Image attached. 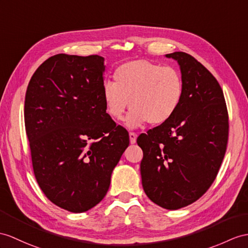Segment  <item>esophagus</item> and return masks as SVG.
Here are the masks:
<instances>
[{"instance_id":"1","label":"esophagus","mask_w":248,"mask_h":248,"mask_svg":"<svg viewBox=\"0 0 248 248\" xmlns=\"http://www.w3.org/2000/svg\"><path fill=\"white\" fill-rule=\"evenodd\" d=\"M129 141L131 144H135L137 141V135L135 132H129Z\"/></svg>"}]
</instances>
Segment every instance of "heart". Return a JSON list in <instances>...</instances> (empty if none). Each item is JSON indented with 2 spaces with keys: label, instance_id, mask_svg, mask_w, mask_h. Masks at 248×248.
Masks as SVG:
<instances>
[{
  "label": "heart",
  "instance_id": "heart-1",
  "mask_svg": "<svg viewBox=\"0 0 248 248\" xmlns=\"http://www.w3.org/2000/svg\"><path fill=\"white\" fill-rule=\"evenodd\" d=\"M114 81L102 87L105 109L113 120H125L128 128L145 122L158 126L170 121L182 103L184 83L180 72L171 66H161L144 60L122 64L114 71Z\"/></svg>",
  "mask_w": 248,
  "mask_h": 248
}]
</instances>
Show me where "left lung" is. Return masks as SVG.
Listing matches in <instances>:
<instances>
[{
	"mask_svg": "<svg viewBox=\"0 0 248 248\" xmlns=\"http://www.w3.org/2000/svg\"><path fill=\"white\" fill-rule=\"evenodd\" d=\"M184 83L182 103L166 123L142 134V185L159 206L176 210L196 202L213 184L228 140V113L216 78L191 57L177 51Z\"/></svg>",
	"mask_w": 248,
	"mask_h": 248,
	"instance_id": "obj_1",
	"label": "left lung"
}]
</instances>
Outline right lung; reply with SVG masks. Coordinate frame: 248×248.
<instances>
[{
	"mask_svg": "<svg viewBox=\"0 0 248 248\" xmlns=\"http://www.w3.org/2000/svg\"><path fill=\"white\" fill-rule=\"evenodd\" d=\"M104 58L60 53L30 78L25 128L35 179L57 206L84 213L100 203L129 136L108 116Z\"/></svg>",
	"mask_w": 248,
	"mask_h": 248,
	"instance_id": "add662e5",
	"label": "right lung"
}]
</instances>
